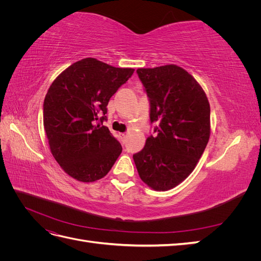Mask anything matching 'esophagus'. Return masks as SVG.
<instances>
[{"instance_id":"obj_1","label":"esophagus","mask_w":261,"mask_h":261,"mask_svg":"<svg viewBox=\"0 0 261 261\" xmlns=\"http://www.w3.org/2000/svg\"><path fill=\"white\" fill-rule=\"evenodd\" d=\"M118 138H120V140H121V143H125L126 141V134H124V133H120L118 134Z\"/></svg>"}]
</instances>
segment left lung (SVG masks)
I'll list each match as a JSON object with an SVG mask.
<instances>
[{
    "label": "left lung",
    "mask_w": 261,
    "mask_h": 261,
    "mask_svg": "<svg viewBox=\"0 0 261 261\" xmlns=\"http://www.w3.org/2000/svg\"><path fill=\"white\" fill-rule=\"evenodd\" d=\"M156 122L141 151L133 155L141 180L169 191L194 171L210 137V106L195 78L174 64L138 68Z\"/></svg>",
    "instance_id": "obj_1"
}]
</instances>
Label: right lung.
<instances>
[{
    "mask_svg": "<svg viewBox=\"0 0 261 261\" xmlns=\"http://www.w3.org/2000/svg\"><path fill=\"white\" fill-rule=\"evenodd\" d=\"M134 70L87 58L67 67L50 86L43 126L54 159L69 176L84 183L100 179L121 154V144L102 123L110 98Z\"/></svg>",
    "mask_w": 261,
    "mask_h": 261,
    "instance_id": "right-lung-1",
    "label": "right lung"
}]
</instances>
